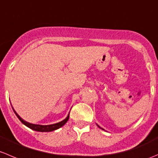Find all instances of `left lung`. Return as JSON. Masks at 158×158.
Segmentation results:
<instances>
[{"instance_id": "8db88e82", "label": "left lung", "mask_w": 158, "mask_h": 158, "mask_svg": "<svg viewBox=\"0 0 158 158\" xmlns=\"http://www.w3.org/2000/svg\"><path fill=\"white\" fill-rule=\"evenodd\" d=\"M98 127H100V128H101V127H100V126H98ZM101 129H102V128H101Z\"/></svg>"}]
</instances>
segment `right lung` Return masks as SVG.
I'll return each mask as SVG.
<instances>
[{
	"label": "right lung",
	"mask_w": 158,
	"mask_h": 158,
	"mask_svg": "<svg viewBox=\"0 0 158 158\" xmlns=\"http://www.w3.org/2000/svg\"><path fill=\"white\" fill-rule=\"evenodd\" d=\"M12 108H13V107H12ZM14 112H15L16 116L18 118V119H19L20 121L24 124V125L27 126V127H29V128L32 129V130L36 131H40V132H50V131H53L60 128V127H61L62 126H64L65 124H66L67 121H68V119H69V114H69L68 115V117H67L64 120H63V121H60V122L57 123V124H50V125H40V124H31V123L27 122V121H24V120H23L22 118H21V117L17 114V112L15 111V110H14Z\"/></svg>",
	"instance_id": "add662e5"
}]
</instances>
